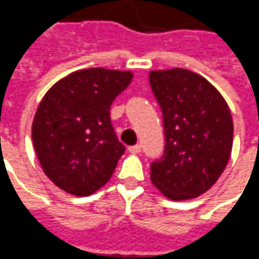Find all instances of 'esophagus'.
Segmentation results:
<instances>
[{
  "mask_svg": "<svg viewBox=\"0 0 259 259\" xmlns=\"http://www.w3.org/2000/svg\"><path fill=\"white\" fill-rule=\"evenodd\" d=\"M128 151H130L131 154H140V152H141V145H140V144L131 145V147H128Z\"/></svg>",
  "mask_w": 259,
  "mask_h": 259,
  "instance_id": "esophagus-1",
  "label": "esophagus"
}]
</instances>
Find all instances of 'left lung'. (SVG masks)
I'll list each match as a JSON object with an SVG mask.
<instances>
[{
    "mask_svg": "<svg viewBox=\"0 0 259 259\" xmlns=\"http://www.w3.org/2000/svg\"><path fill=\"white\" fill-rule=\"evenodd\" d=\"M150 84L162 111L164 155L152 161L151 181L174 201L198 197L228 164L234 124L221 94L195 72L151 71Z\"/></svg>",
    "mask_w": 259,
    "mask_h": 259,
    "instance_id": "1",
    "label": "left lung"
}]
</instances>
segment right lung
I'll return each instance as SVG.
<instances>
[{"label":"right lung","mask_w":259,"mask_h":259,"mask_svg":"<svg viewBox=\"0 0 259 259\" xmlns=\"http://www.w3.org/2000/svg\"><path fill=\"white\" fill-rule=\"evenodd\" d=\"M133 79L128 71L90 68L58 81L32 122L36 157L51 181L74 195L108 182L125 145L111 122V104Z\"/></svg>","instance_id":"obj_1"}]
</instances>
